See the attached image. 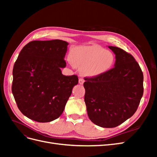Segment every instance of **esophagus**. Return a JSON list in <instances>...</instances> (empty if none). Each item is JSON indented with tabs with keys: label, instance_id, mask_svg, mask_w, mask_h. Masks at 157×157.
Wrapping results in <instances>:
<instances>
[{
	"label": "esophagus",
	"instance_id": "1",
	"mask_svg": "<svg viewBox=\"0 0 157 157\" xmlns=\"http://www.w3.org/2000/svg\"><path fill=\"white\" fill-rule=\"evenodd\" d=\"M78 82L80 84H83V83L84 82V80L82 78H80L78 80Z\"/></svg>",
	"mask_w": 157,
	"mask_h": 157
}]
</instances>
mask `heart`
I'll return each instance as SVG.
<instances>
[{"mask_svg":"<svg viewBox=\"0 0 157 157\" xmlns=\"http://www.w3.org/2000/svg\"><path fill=\"white\" fill-rule=\"evenodd\" d=\"M69 60L75 67L81 70L83 75L95 77L110 71L115 63L112 52L99 46L78 47L69 54Z\"/></svg>","mask_w":157,"mask_h":157,"instance_id":"b5f03b06","label":"heart"}]
</instances>
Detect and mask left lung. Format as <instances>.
I'll return each mask as SVG.
<instances>
[{
  "label": "left lung",
  "mask_w": 157,
  "mask_h": 157,
  "mask_svg": "<svg viewBox=\"0 0 157 157\" xmlns=\"http://www.w3.org/2000/svg\"><path fill=\"white\" fill-rule=\"evenodd\" d=\"M116 55L115 67L95 77H86L84 101L91 121L103 128H114L137 111L144 94V75L130 54L109 46Z\"/></svg>",
  "instance_id": "1"
}]
</instances>
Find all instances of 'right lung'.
I'll list each match as a JSON object with an SVG mask.
<instances>
[{
	"mask_svg": "<svg viewBox=\"0 0 157 157\" xmlns=\"http://www.w3.org/2000/svg\"><path fill=\"white\" fill-rule=\"evenodd\" d=\"M68 43L61 40H33L19 54L13 68L12 92L20 111L39 122H48L62 114L77 75L65 76L61 68Z\"/></svg>",
	"mask_w": 157,
	"mask_h": 157,
	"instance_id": "add662e5",
	"label": "right lung"
}]
</instances>
